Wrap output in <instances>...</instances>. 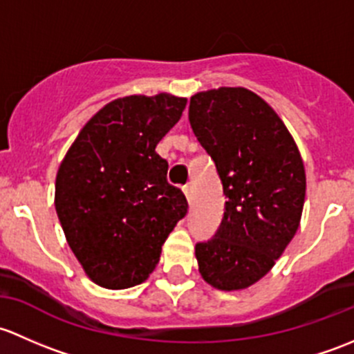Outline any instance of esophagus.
<instances>
[{"instance_id":"1","label":"esophagus","mask_w":354,"mask_h":354,"mask_svg":"<svg viewBox=\"0 0 354 354\" xmlns=\"http://www.w3.org/2000/svg\"><path fill=\"white\" fill-rule=\"evenodd\" d=\"M182 191H184V194H185V198H187V201L192 203V187H191V184L184 185V189H182Z\"/></svg>"}]
</instances>
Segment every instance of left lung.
Masks as SVG:
<instances>
[{
	"label": "left lung",
	"mask_w": 354,
	"mask_h": 354,
	"mask_svg": "<svg viewBox=\"0 0 354 354\" xmlns=\"http://www.w3.org/2000/svg\"><path fill=\"white\" fill-rule=\"evenodd\" d=\"M189 122L227 198L213 239L196 243L199 272L218 290H243L271 271L298 230L304 162L278 114L242 86L192 95Z\"/></svg>",
	"instance_id": "8db88e82"
}]
</instances>
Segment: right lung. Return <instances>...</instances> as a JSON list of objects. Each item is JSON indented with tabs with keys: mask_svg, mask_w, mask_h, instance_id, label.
Returning <instances> with one entry per match:
<instances>
[{
	"mask_svg": "<svg viewBox=\"0 0 354 354\" xmlns=\"http://www.w3.org/2000/svg\"><path fill=\"white\" fill-rule=\"evenodd\" d=\"M187 98L158 93L112 100L85 124L56 177L57 218L88 278L109 290L136 286L158 264L162 245L187 213L167 182L156 145Z\"/></svg>",
	"mask_w": 354,
	"mask_h": 354,
	"instance_id": "obj_1",
	"label": "right lung"
}]
</instances>
